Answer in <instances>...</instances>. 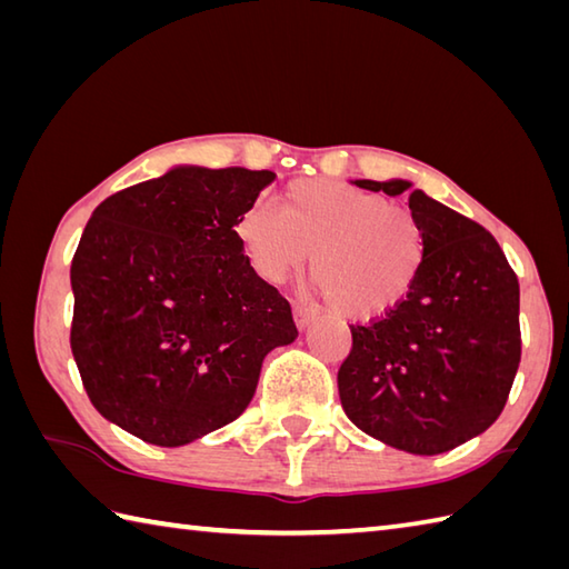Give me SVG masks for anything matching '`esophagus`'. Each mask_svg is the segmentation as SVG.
<instances>
[{
  "instance_id": "obj_1",
  "label": "esophagus",
  "mask_w": 569,
  "mask_h": 569,
  "mask_svg": "<svg viewBox=\"0 0 569 569\" xmlns=\"http://www.w3.org/2000/svg\"><path fill=\"white\" fill-rule=\"evenodd\" d=\"M318 318V312L308 308V306H293V320L298 325V330H306L308 325Z\"/></svg>"
}]
</instances>
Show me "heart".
<instances>
[{
  "mask_svg": "<svg viewBox=\"0 0 569 569\" xmlns=\"http://www.w3.org/2000/svg\"><path fill=\"white\" fill-rule=\"evenodd\" d=\"M234 234L263 281L281 283L310 257V276L345 318H377L410 293L426 263L418 214L377 192L300 178L281 192V212L249 204Z\"/></svg>",
  "mask_w": 569,
  "mask_h": 569,
  "instance_id": "1",
  "label": "heart"
}]
</instances>
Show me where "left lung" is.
<instances>
[{"mask_svg":"<svg viewBox=\"0 0 569 569\" xmlns=\"http://www.w3.org/2000/svg\"><path fill=\"white\" fill-rule=\"evenodd\" d=\"M408 192L428 251L401 303L349 325L352 349L337 371L347 418L410 455L455 450L501 416L521 361L518 278L499 241L408 180H355Z\"/></svg>","mask_w":569,"mask_h":569,"instance_id":"8db88e82","label":"left lung"}]
</instances>
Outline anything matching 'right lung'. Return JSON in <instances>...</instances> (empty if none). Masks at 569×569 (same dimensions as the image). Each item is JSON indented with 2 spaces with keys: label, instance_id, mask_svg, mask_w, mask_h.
I'll return each mask as SVG.
<instances>
[{
  "label": "right lung",
  "instance_id": "1",
  "mask_svg": "<svg viewBox=\"0 0 569 569\" xmlns=\"http://www.w3.org/2000/svg\"><path fill=\"white\" fill-rule=\"evenodd\" d=\"M271 171L178 166L98 204L70 266V349L92 406L159 447L237 420L298 330L234 234Z\"/></svg>",
  "mask_w": 569,
  "mask_h": 569
}]
</instances>
